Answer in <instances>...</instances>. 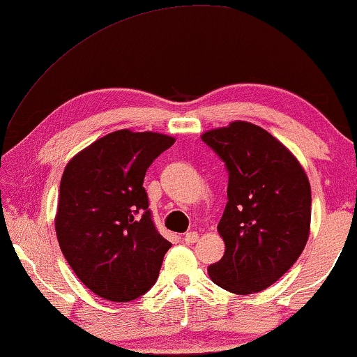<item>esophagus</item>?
<instances>
[{"mask_svg": "<svg viewBox=\"0 0 357 357\" xmlns=\"http://www.w3.org/2000/svg\"><path fill=\"white\" fill-rule=\"evenodd\" d=\"M197 239H199V234L195 233V231H190V233H185V236H184V241L188 244H194V243H197Z\"/></svg>", "mask_w": 357, "mask_h": 357, "instance_id": "1", "label": "esophagus"}]
</instances>
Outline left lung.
Masks as SVG:
<instances>
[{
  "mask_svg": "<svg viewBox=\"0 0 357 357\" xmlns=\"http://www.w3.org/2000/svg\"><path fill=\"white\" fill-rule=\"evenodd\" d=\"M202 140L228 172V202L218 223L225 254L208 275L231 293H259L283 277L305 248L309 179L293 153L252 123L234 121Z\"/></svg>",
  "mask_w": 357,
  "mask_h": 357,
  "instance_id": "8db88e82",
  "label": "left lung"
}]
</instances>
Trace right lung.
I'll list each match as a JSON object with an SVG mask.
<instances>
[{"mask_svg":"<svg viewBox=\"0 0 357 357\" xmlns=\"http://www.w3.org/2000/svg\"><path fill=\"white\" fill-rule=\"evenodd\" d=\"M174 139L121 129L95 140L64 169L54 220L59 248L100 298L129 303L147 293L172 248L155 228L144 178Z\"/></svg>","mask_w":357,"mask_h":357,"instance_id":"1","label":"right lung"}]
</instances>
